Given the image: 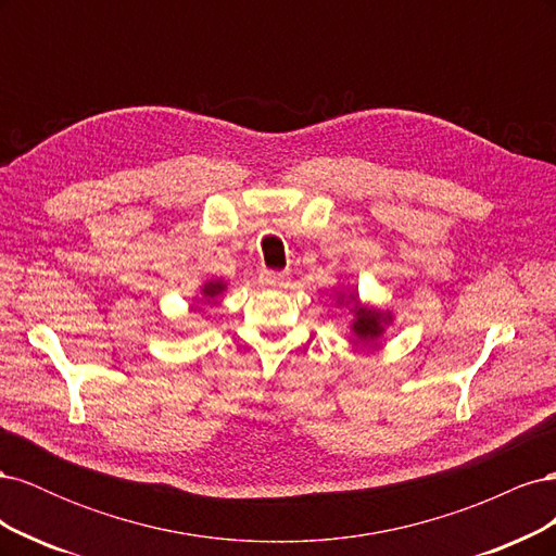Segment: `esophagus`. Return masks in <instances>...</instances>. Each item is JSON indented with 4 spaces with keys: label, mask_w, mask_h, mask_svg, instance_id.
<instances>
[{
    "label": "esophagus",
    "mask_w": 556,
    "mask_h": 556,
    "mask_svg": "<svg viewBox=\"0 0 556 556\" xmlns=\"http://www.w3.org/2000/svg\"><path fill=\"white\" fill-rule=\"evenodd\" d=\"M260 280H262L264 288H271V290H280V288H285V285H288V276L280 274V271H262Z\"/></svg>",
    "instance_id": "1"
}]
</instances>
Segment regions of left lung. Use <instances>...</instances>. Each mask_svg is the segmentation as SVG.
Returning a JSON list of instances; mask_svg holds the SVG:
<instances>
[{
	"mask_svg": "<svg viewBox=\"0 0 556 556\" xmlns=\"http://www.w3.org/2000/svg\"><path fill=\"white\" fill-rule=\"evenodd\" d=\"M333 299L339 306H350L352 313V323H350V331L355 339L364 345H371L376 341H380L387 327L394 323V313L384 311L371 304H362L359 296L355 294V290H336Z\"/></svg>",
	"mask_w": 556,
	"mask_h": 556,
	"instance_id": "obj_1",
	"label": "left lung"
}]
</instances>
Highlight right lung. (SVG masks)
<instances>
[{"label": "right lung", "instance_id": "add662e5", "mask_svg": "<svg viewBox=\"0 0 556 556\" xmlns=\"http://www.w3.org/2000/svg\"><path fill=\"white\" fill-rule=\"evenodd\" d=\"M227 288H229V282H225L220 278H217V280H206L204 285H199V292H197L194 301H197V304H211L213 299L223 296L227 292Z\"/></svg>", "mask_w": 556, "mask_h": 556}]
</instances>
